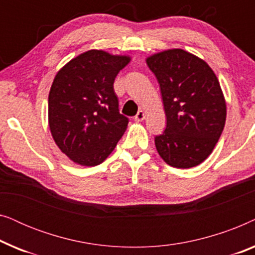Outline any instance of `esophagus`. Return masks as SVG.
<instances>
[{
  "mask_svg": "<svg viewBox=\"0 0 255 255\" xmlns=\"http://www.w3.org/2000/svg\"><path fill=\"white\" fill-rule=\"evenodd\" d=\"M144 118H145V113L142 110H139L137 115L134 116V121L135 122H141L142 120H144Z\"/></svg>",
  "mask_w": 255,
  "mask_h": 255,
  "instance_id": "1",
  "label": "esophagus"
}]
</instances>
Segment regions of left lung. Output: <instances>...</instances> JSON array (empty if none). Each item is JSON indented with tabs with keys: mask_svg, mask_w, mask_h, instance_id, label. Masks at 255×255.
Here are the masks:
<instances>
[{
	"mask_svg": "<svg viewBox=\"0 0 255 255\" xmlns=\"http://www.w3.org/2000/svg\"><path fill=\"white\" fill-rule=\"evenodd\" d=\"M167 117L155 147L168 165L190 168L210 155L226 120V104L217 76L207 62L175 48L147 58Z\"/></svg>",
	"mask_w": 255,
	"mask_h": 255,
	"instance_id": "1",
	"label": "left lung"
}]
</instances>
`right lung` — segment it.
I'll return each instance as SVG.
<instances>
[{
    "instance_id": "obj_1",
    "label": "right lung",
    "mask_w": 255,
    "mask_h": 255,
    "mask_svg": "<svg viewBox=\"0 0 255 255\" xmlns=\"http://www.w3.org/2000/svg\"><path fill=\"white\" fill-rule=\"evenodd\" d=\"M130 58L90 50L64 66L48 95L55 144L82 166H96L114 151L128 118L120 113L114 82Z\"/></svg>"
}]
</instances>
